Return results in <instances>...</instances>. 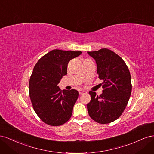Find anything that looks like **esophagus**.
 <instances>
[{
    "mask_svg": "<svg viewBox=\"0 0 154 154\" xmlns=\"http://www.w3.org/2000/svg\"><path fill=\"white\" fill-rule=\"evenodd\" d=\"M78 92L80 94H84V93H87V92L85 91H83V90H78Z\"/></svg>",
    "mask_w": 154,
    "mask_h": 154,
    "instance_id": "1",
    "label": "esophagus"
}]
</instances>
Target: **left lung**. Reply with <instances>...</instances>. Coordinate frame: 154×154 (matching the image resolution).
<instances>
[{
  "instance_id": "obj_1",
  "label": "left lung",
  "mask_w": 154,
  "mask_h": 154,
  "mask_svg": "<svg viewBox=\"0 0 154 154\" xmlns=\"http://www.w3.org/2000/svg\"><path fill=\"white\" fill-rule=\"evenodd\" d=\"M87 53L95 59L97 74L103 81L101 95L89 92L91 100L87 104L88 112L97 123H110L120 117L128 104L132 92L129 69L124 60L109 49Z\"/></svg>"
}]
</instances>
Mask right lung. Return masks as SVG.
Wrapping results in <instances>:
<instances>
[{"mask_svg": "<svg viewBox=\"0 0 154 154\" xmlns=\"http://www.w3.org/2000/svg\"><path fill=\"white\" fill-rule=\"evenodd\" d=\"M80 51L52 50L36 63L29 82V93L33 109L45 124L60 126L71 118L78 92L60 89L58 84L67 74L71 60Z\"/></svg>", "mask_w": 154, "mask_h": 154, "instance_id": "add662e5", "label": "right lung"}]
</instances>
